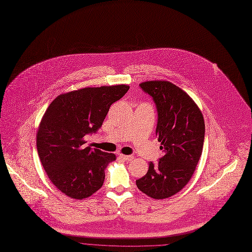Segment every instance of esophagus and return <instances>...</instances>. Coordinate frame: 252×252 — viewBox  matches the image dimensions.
I'll use <instances>...</instances> for the list:
<instances>
[{"label":"esophagus","mask_w":252,"mask_h":252,"mask_svg":"<svg viewBox=\"0 0 252 252\" xmlns=\"http://www.w3.org/2000/svg\"><path fill=\"white\" fill-rule=\"evenodd\" d=\"M119 155H120L121 158H123L126 161H130V160H132L134 158L133 155H125V154H119Z\"/></svg>","instance_id":"34e87169"}]
</instances>
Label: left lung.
<instances>
[{
	"label": "left lung",
	"instance_id": "1",
	"mask_svg": "<svg viewBox=\"0 0 252 252\" xmlns=\"http://www.w3.org/2000/svg\"><path fill=\"white\" fill-rule=\"evenodd\" d=\"M139 86L155 104V133L163 155L157 163L149 162L136 186L153 199L169 198L185 187L195 171L203 151L204 118L189 95L170 82L148 81Z\"/></svg>",
	"mask_w": 252,
	"mask_h": 252
}]
</instances>
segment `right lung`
Listing matches in <instances>:
<instances>
[{
	"mask_svg": "<svg viewBox=\"0 0 252 252\" xmlns=\"http://www.w3.org/2000/svg\"><path fill=\"white\" fill-rule=\"evenodd\" d=\"M126 85L84 88L58 96L47 108L37 130L40 162L63 194L85 199L105 181V168L116 155L86 145L85 136L102 126L110 107L128 91Z\"/></svg>",
	"mask_w": 252,
	"mask_h": 252,
	"instance_id": "1",
	"label": "right lung"
}]
</instances>
